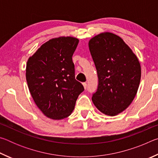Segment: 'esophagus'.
Listing matches in <instances>:
<instances>
[{
	"label": "esophagus",
	"mask_w": 158,
	"mask_h": 158,
	"mask_svg": "<svg viewBox=\"0 0 158 158\" xmlns=\"http://www.w3.org/2000/svg\"><path fill=\"white\" fill-rule=\"evenodd\" d=\"M83 85H84V89H85L87 88V84L85 82H84V83H83Z\"/></svg>",
	"instance_id": "esophagus-1"
}]
</instances>
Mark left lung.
Instances as JSON below:
<instances>
[{
    "mask_svg": "<svg viewBox=\"0 0 158 158\" xmlns=\"http://www.w3.org/2000/svg\"><path fill=\"white\" fill-rule=\"evenodd\" d=\"M89 47L98 77L92 101L102 113L116 116L129 106L137 94L139 61L121 37L109 32L93 37Z\"/></svg>",
    "mask_w": 158,
    "mask_h": 158,
    "instance_id": "obj_1",
    "label": "left lung"
}]
</instances>
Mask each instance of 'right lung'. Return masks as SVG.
Here are the masks:
<instances>
[{
	"mask_svg": "<svg viewBox=\"0 0 158 158\" xmlns=\"http://www.w3.org/2000/svg\"><path fill=\"white\" fill-rule=\"evenodd\" d=\"M79 40L59 37L49 40L28 58L26 77L33 100L44 116L53 120L68 117L84 90L75 79L73 55Z\"/></svg>",
	"mask_w": 158,
	"mask_h": 158,
	"instance_id": "add662e5",
	"label": "right lung"
}]
</instances>
